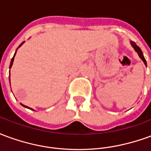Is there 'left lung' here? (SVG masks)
I'll list each match as a JSON object with an SVG mask.
<instances>
[{
  "label": "left lung",
  "mask_w": 151,
  "mask_h": 151,
  "mask_svg": "<svg viewBox=\"0 0 151 151\" xmlns=\"http://www.w3.org/2000/svg\"><path fill=\"white\" fill-rule=\"evenodd\" d=\"M130 43H131V46L133 47V49L135 50V52L138 54V56H139V57L141 58V60H142V61L144 62V64H145V65L146 66V59H145L144 56H143V53L142 52L141 48H140L139 47L137 46L134 42H133V41H130Z\"/></svg>",
  "instance_id": "8db88e82"
}]
</instances>
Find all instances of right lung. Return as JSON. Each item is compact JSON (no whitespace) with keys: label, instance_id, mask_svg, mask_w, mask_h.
Masks as SVG:
<instances>
[{"label":"right lung","instance_id":"obj_1","mask_svg":"<svg viewBox=\"0 0 151 151\" xmlns=\"http://www.w3.org/2000/svg\"><path fill=\"white\" fill-rule=\"evenodd\" d=\"M25 43V41H24V42H22V43L21 44L19 45V46H18V48H17V50H18V48H19V47H21L22 45V44H23V43ZM17 50H16V52H15L14 55V56H13V58H12V59H11V61H10V65H9V69H11L12 65H13V63H14V56H15V55H16V52H17ZM9 82H10V70H9ZM21 105H22V106H23L24 108H29V109H31V110H32V111H35L34 109H32V108H29V107H27V106H26V105H23V104H21Z\"/></svg>","mask_w":151,"mask_h":151}]
</instances>
